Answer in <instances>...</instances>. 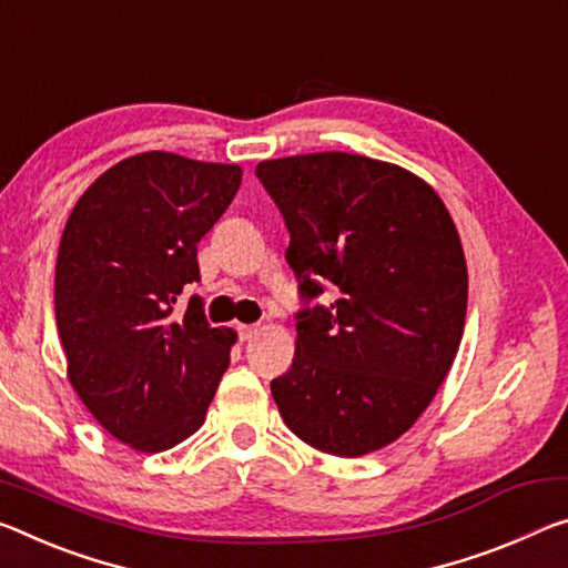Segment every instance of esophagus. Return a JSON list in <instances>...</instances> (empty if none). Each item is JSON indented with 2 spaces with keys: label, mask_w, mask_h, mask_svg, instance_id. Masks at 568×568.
Listing matches in <instances>:
<instances>
[{
  "label": "esophagus",
  "mask_w": 568,
  "mask_h": 568,
  "mask_svg": "<svg viewBox=\"0 0 568 568\" xmlns=\"http://www.w3.org/2000/svg\"><path fill=\"white\" fill-rule=\"evenodd\" d=\"M237 333H240V341H250L257 333V323H250V326L242 323V326H237Z\"/></svg>",
  "instance_id": "1"
}]
</instances>
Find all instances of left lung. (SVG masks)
<instances>
[{
  "label": "left lung",
  "instance_id": "obj_1",
  "mask_svg": "<svg viewBox=\"0 0 568 568\" xmlns=\"http://www.w3.org/2000/svg\"><path fill=\"white\" fill-rule=\"evenodd\" d=\"M305 308L291 368L270 382L285 425L358 457L404 435L460 348L467 267L445 204L409 171L323 151L260 161ZM331 286L337 298L318 304Z\"/></svg>",
  "mask_w": 568,
  "mask_h": 568
}]
</instances>
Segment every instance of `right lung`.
<instances>
[{"label":"right lung","mask_w":568,"mask_h":568,"mask_svg":"<svg viewBox=\"0 0 568 568\" xmlns=\"http://www.w3.org/2000/svg\"><path fill=\"white\" fill-rule=\"evenodd\" d=\"M242 184L235 164L164 151L95 179L70 212L55 267V321L68 379L115 439L161 453L202 427L235 333L212 328L196 245Z\"/></svg>","instance_id":"add662e5"}]
</instances>
